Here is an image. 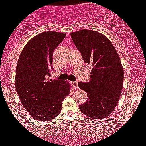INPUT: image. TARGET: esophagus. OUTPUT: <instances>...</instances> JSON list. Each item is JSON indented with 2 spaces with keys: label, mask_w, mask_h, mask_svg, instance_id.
<instances>
[{
  "label": "esophagus",
  "mask_w": 146,
  "mask_h": 146,
  "mask_svg": "<svg viewBox=\"0 0 146 146\" xmlns=\"http://www.w3.org/2000/svg\"><path fill=\"white\" fill-rule=\"evenodd\" d=\"M71 84L74 88H77L78 87V82H72Z\"/></svg>",
  "instance_id": "obj_1"
}]
</instances>
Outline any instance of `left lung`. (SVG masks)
Returning <instances> with one entry per match:
<instances>
[{"label": "left lung", "mask_w": 146, "mask_h": 146, "mask_svg": "<svg viewBox=\"0 0 146 146\" xmlns=\"http://www.w3.org/2000/svg\"><path fill=\"white\" fill-rule=\"evenodd\" d=\"M70 36L84 63L92 66L90 82L78 83L88 97L79 110L91 118H105L117 106L123 89L124 73L117 52L108 38L97 31L84 29Z\"/></svg>", "instance_id": "1"}]
</instances>
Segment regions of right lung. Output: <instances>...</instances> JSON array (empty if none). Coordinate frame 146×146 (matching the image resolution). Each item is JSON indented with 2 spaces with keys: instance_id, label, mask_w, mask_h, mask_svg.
<instances>
[{
  "instance_id": "obj_1",
  "label": "right lung",
  "mask_w": 146,
  "mask_h": 146,
  "mask_svg": "<svg viewBox=\"0 0 146 146\" xmlns=\"http://www.w3.org/2000/svg\"><path fill=\"white\" fill-rule=\"evenodd\" d=\"M66 36L64 33L42 32L23 49L16 68L15 87L23 106L34 118L48 121L60 113L70 84L49 78L54 51Z\"/></svg>"
}]
</instances>
